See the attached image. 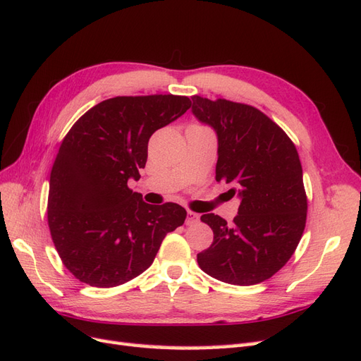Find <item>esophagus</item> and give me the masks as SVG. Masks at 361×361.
Listing matches in <instances>:
<instances>
[{
  "label": "esophagus",
  "mask_w": 361,
  "mask_h": 361,
  "mask_svg": "<svg viewBox=\"0 0 361 361\" xmlns=\"http://www.w3.org/2000/svg\"><path fill=\"white\" fill-rule=\"evenodd\" d=\"M198 219H200L198 214H195V212H192V210H188V219H186V224L188 226H192V224L198 223Z\"/></svg>",
  "instance_id": "obj_1"
}]
</instances>
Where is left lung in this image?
I'll return each instance as SVG.
<instances>
[{"instance_id":"obj_1","label":"left lung","mask_w":361,"mask_h":361,"mask_svg":"<svg viewBox=\"0 0 361 361\" xmlns=\"http://www.w3.org/2000/svg\"><path fill=\"white\" fill-rule=\"evenodd\" d=\"M192 113L218 135L216 181L233 184L241 198L232 224L201 216L214 243L198 253L200 269L232 285L270 279L290 261L307 224L302 164L291 138L257 108L192 96Z\"/></svg>"}]
</instances>
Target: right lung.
I'll use <instances>...</instances> for the list:
<instances>
[{
    "label": "right lung",
    "instance_id": "obj_1",
    "mask_svg": "<svg viewBox=\"0 0 361 361\" xmlns=\"http://www.w3.org/2000/svg\"><path fill=\"white\" fill-rule=\"evenodd\" d=\"M188 96H117L88 109L63 137L50 173L49 228L66 269L97 288L149 269L164 236L184 224L175 202L146 204L140 178L151 135L190 108Z\"/></svg>",
    "mask_w": 361,
    "mask_h": 361
}]
</instances>
